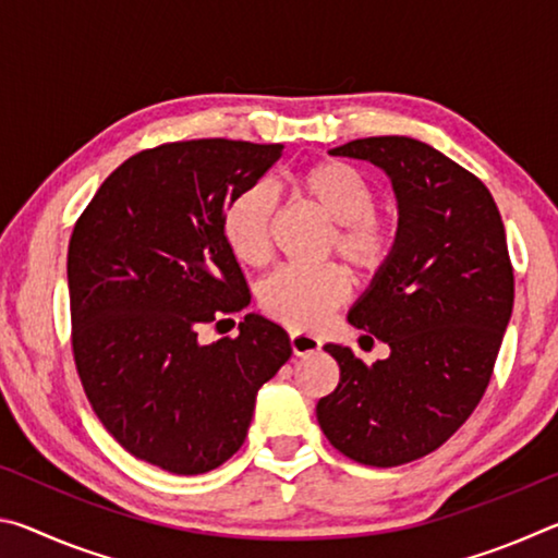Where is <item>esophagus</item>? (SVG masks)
Masks as SVG:
<instances>
[{"instance_id":"obj_1","label":"esophagus","mask_w":558,"mask_h":558,"mask_svg":"<svg viewBox=\"0 0 558 558\" xmlns=\"http://www.w3.org/2000/svg\"><path fill=\"white\" fill-rule=\"evenodd\" d=\"M290 347L298 356H305V354L317 352L319 339L313 335H305V332H290Z\"/></svg>"}]
</instances>
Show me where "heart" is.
I'll return each mask as SVG.
<instances>
[{"instance_id":"b5f03b06","label":"heart","mask_w":558,"mask_h":558,"mask_svg":"<svg viewBox=\"0 0 558 558\" xmlns=\"http://www.w3.org/2000/svg\"><path fill=\"white\" fill-rule=\"evenodd\" d=\"M295 194L332 223L329 256H339L359 276H376L389 266L399 245V219L376 209V189L362 169L344 159H319L292 174ZM276 199L268 189L235 192L221 216V235L235 260L263 266L270 256ZM352 295L342 266L278 268L260 282L258 302L270 319L290 329H315Z\"/></svg>"}]
</instances>
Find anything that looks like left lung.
Masks as SVG:
<instances>
[{
    "instance_id": "1",
    "label": "left lung",
    "mask_w": 558,
    "mask_h": 558,
    "mask_svg": "<svg viewBox=\"0 0 558 558\" xmlns=\"http://www.w3.org/2000/svg\"><path fill=\"white\" fill-rule=\"evenodd\" d=\"M332 155L369 159L391 177L399 245L349 310V323L391 354L369 366L327 344L339 384L319 399L317 421L342 456L396 468L440 448L483 399L512 317L514 268L489 189L438 149L384 135Z\"/></svg>"
}]
</instances>
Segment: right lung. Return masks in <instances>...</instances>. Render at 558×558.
Segmentation results:
<instances>
[{"label":"right lung","instance_id":"obj_1","mask_svg":"<svg viewBox=\"0 0 558 558\" xmlns=\"http://www.w3.org/2000/svg\"><path fill=\"white\" fill-rule=\"evenodd\" d=\"M280 153L221 137L143 149L73 226L71 347L83 391L122 448L174 475H202L243 446L258 389L292 354L286 329L260 315H245L235 337L199 342L204 325L251 302L221 216Z\"/></svg>","mask_w":558,"mask_h":558}]
</instances>
